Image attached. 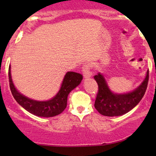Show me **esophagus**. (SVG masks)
Wrapping results in <instances>:
<instances>
[{"instance_id":"esophagus-1","label":"esophagus","mask_w":156,"mask_h":156,"mask_svg":"<svg viewBox=\"0 0 156 156\" xmlns=\"http://www.w3.org/2000/svg\"><path fill=\"white\" fill-rule=\"evenodd\" d=\"M82 72H83V75L85 78H90L92 76V73H91L90 70V65L89 64H84L82 67Z\"/></svg>"}]
</instances>
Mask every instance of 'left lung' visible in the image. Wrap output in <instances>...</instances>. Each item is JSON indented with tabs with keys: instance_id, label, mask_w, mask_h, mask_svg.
<instances>
[{
	"instance_id": "1",
	"label": "left lung",
	"mask_w": 156,
	"mask_h": 156,
	"mask_svg": "<svg viewBox=\"0 0 156 156\" xmlns=\"http://www.w3.org/2000/svg\"><path fill=\"white\" fill-rule=\"evenodd\" d=\"M94 78L98 85V92L94 102L97 111L103 116L117 117L130 112L142 99L147 87L149 71L147 72L145 79L136 89L124 94H114L111 92L101 73L94 76Z\"/></svg>"
}]
</instances>
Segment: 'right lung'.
<instances>
[{
  "label": "right lung",
  "mask_w": 156,
  "mask_h": 156,
  "mask_svg": "<svg viewBox=\"0 0 156 156\" xmlns=\"http://www.w3.org/2000/svg\"><path fill=\"white\" fill-rule=\"evenodd\" d=\"M83 79L82 75L75 72H68L64 76L59 92L54 98L48 101H36L23 96L15 89L9 68V80L11 92L15 101L31 114L41 117H51L58 115L66 108L67 96L78 86Z\"/></svg>",
  "instance_id": "1"
}]
</instances>
